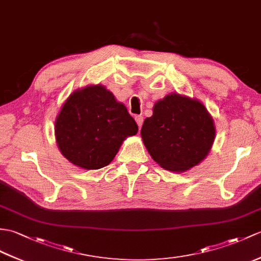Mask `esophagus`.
Wrapping results in <instances>:
<instances>
[{
    "label": "esophagus",
    "instance_id": "34e87169",
    "mask_svg": "<svg viewBox=\"0 0 261 261\" xmlns=\"http://www.w3.org/2000/svg\"><path fill=\"white\" fill-rule=\"evenodd\" d=\"M135 119H136L137 124L139 125V128H140V126H141L142 123H143V117H141V116H136Z\"/></svg>",
    "mask_w": 261,
    "mask_h": 261
}]
</instances>
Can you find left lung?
Wrapping results in <instances>:
<instances>
[{"instance_id":"left-lung-1","label":"left lung","mask_w":261,"mask_h":261,"mask_svg":"<svg viewBox=\"0 0 261 261\" xmlns=\"http://www.w3.org/2000/svg\"><path fill=\"white\" fill-rule=\"evenodd\" d=\"M214 120L201 102L171 93L153 107L141 137L152 159L167 170L187 171L199 165L213 147Z\"/></svg>"}]
</instances>
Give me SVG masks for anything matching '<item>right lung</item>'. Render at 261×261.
Listing matches in <instances>:
<instances>
[{"mask_svg":"<svg viewBox=\"0 0 261 261\" xmlns=\"http://www.w3.org/2000/svg\"><path fill=\"white\" fill-rule=\"evenodd\" d=\"M61 153L73 165L96 170L110 163L124 139L138 125L123 103L103 86H88L72 93L56 120Z\"/></svg>","mask_w":261,"mask_h":261,"instance_id":"1","label":"right lung"}]
</instances>
